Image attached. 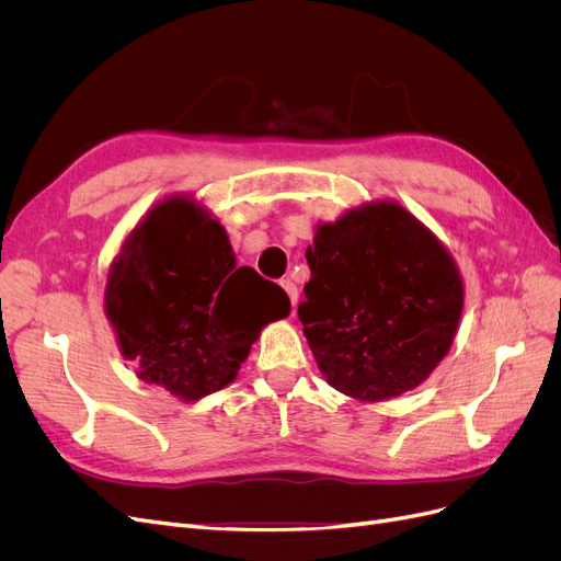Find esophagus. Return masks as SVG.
I'll use <instances>...</instances> for the list:
<instances>
[{
	"instance_id": "obj_1",
	"label": "esophagus",
	"mask_w": 561,
	"mask_h": 561,
	"mask_svg": "<svg viewBox=\"0 0 561 561\" xmlns=\"http://www.w3.org/2000/svg\"><path fill=\"white\" fill-rule=\"evenodd\" d=\"M280 285H283V290L287 293V297H290V301H293V313L297 311V299H299V293H297V285L290 280V278H285V280H280Z\"/></svg>"
}]
</instances>
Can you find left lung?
<instances>
[{"mask_svg":"<svg viewBox=\"0 0 561 561\" xmlns=\"http://www.w3.org/2000/svg\"><path fill=\"white\" fill-rule=\"evenodd\" d=\"M299 320L328 383L358 400L412 390L445 358L463 283L435 236L396 203L316 231Z\"/></svg>","mask_w":561,"mask_h":561,"instance_id":"8db88e82","label":"left lung"}]
</instances>
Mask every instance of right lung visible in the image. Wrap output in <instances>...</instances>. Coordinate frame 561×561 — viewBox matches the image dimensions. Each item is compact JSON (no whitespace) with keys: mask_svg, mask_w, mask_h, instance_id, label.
<instances>
[{"mask_svg":"<svg viewBox=\"0 0 561 561\" xmlns=\"http://www.w3.org/2000/svg\"><path fill=\"white\" fill-rule=\"evenodd\" d=\"M105 307L140 379L182 400L233 381L268 320L290 313L283 287L236 266L225 229L186 198H168L128 236Z\"/></svg>","mask_w":561,"mask_h":561,"instance_id":"obj_1","label":"right lung"}]
</instances>
